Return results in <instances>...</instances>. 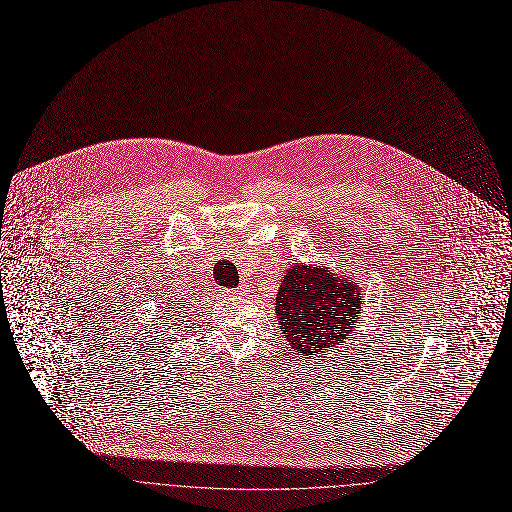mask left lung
I'll use <instances>...</instances> for the list:
<instances>
[{
	"label": "left lung",
	"instance_id": "obj_1",
	"mask_svg": "<svg viewBox=\"0 0 512 512\" xmlns=\"http://www.w3.org/2000/svg\"><path fill=\"white\" fill-rule=\"evenodd\" d=\"M357 282L317 266H292L276 294V319L294 355H315L349 337L361 309Z\"/></svg>",
	"mask_w": 512,
	"mask_h": 512
}]
</instances>
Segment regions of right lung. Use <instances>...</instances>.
Returning a JSON list of instances; mask_svg holds the SVG:
<instances>
[{
  "instance_id": "obj_1",
  "label": "right lung",
  "mask_w": 512,
  "mask_h": 512,
  "mask_svg": "<svg viewBox=\"0 0 512 512\" xmlns=\"http://www.w3.org/2000/svg\"><path fill=\"white\" fill-rule=\"evenodd\" d=\"M175 309H177V306H175ZM181 309H183V306H181ZM177 313H179V311H177ZM167 315H169V313H167ZM167 321H169V317H167ZM163 325H167V323H163Z\"/></svg>"
}]
</instances>
